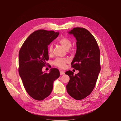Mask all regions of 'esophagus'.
Returning <instances> with one entry per match:
<instances>
[{
  "label": "esophagus",
  "instance_id": "34e87169",
  "mask_svg": "<svg viewBox=\"0 0 121 121\" xmlns=\"http://www.w3.org/2000/svg\"><path fill=\"white\" fill-rule=\"evenodd\" d=\"M65 74V72L63 71H60V75H64Z\"/></svg>",
  "mask_w": 121,
  "mask_h": 121
}]
</instances>
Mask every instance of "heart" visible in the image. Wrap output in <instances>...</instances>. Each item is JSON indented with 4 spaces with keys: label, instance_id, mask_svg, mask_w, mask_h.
Returning a JSON list of instances; mask_svg holds the SVG:
<instances>
[{
    "label": "heart",
    "instance_id": "obj_1",
    "mask_svg": "<svg viewBox=\"0 0 121 121\" xmlns=\"http://www.w3.org/2000/svg\"><path fill=\"white\" fill-rule=\"evenodd\" d=\"M59 43L61 44L65 49H69L72 45L71 40L66 37H63L58 41ZM48 52L49 55H51L53 52V44L51 43L48 47ZM68 62V59L66 58H56L54 61L53 64L61 68H64L66 64Z\"/></svg>",
    "mask_w": 121,
    "mask_h": 121
}]
</instances>
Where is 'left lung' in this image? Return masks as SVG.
Listing matches in <instances>:
<instances>
[{"instance_id":"left-lung-1","label":"left lung","mask_w":121,"mask_h":121,"mask_svg":"<svg viewBox=\"0 0 121 121\" xmlns=\"http://www.w3.org/2000/svg\"><path fill=\"white\" fill-rule=\"evenodd\" d=\"M69 33L73 34L77 41L76 53L71 65L79 73L74 75L70 70L65 72L70 78L66 90L72 98L80 100L89 96L96 85L101 68L100 50L96 39L88 30L77 27Z\"/></svg>"}]
</instances>
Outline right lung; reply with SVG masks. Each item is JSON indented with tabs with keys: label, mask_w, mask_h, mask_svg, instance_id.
Returning <instances> with one entry per match:
<instances>
[{
	"label": "right lung",
	"mask_w": 121,
	"mask_h": 121,
	"mask_svg": "<svg viewBox=\"0 0 121 121\" xmlns=\"http://www.w3.org/2000/svg\"><path fill=\"white\" fill-rule=\"evenodd\" d=\"M59 34L53 30H36L27 38L20 50L19 75L26 92L34 99L42 100L49 96L54 81L60 76L56 68H51L49 73L42 72L49 59L48 45Z\"/></svg>",
	"instance_id": "right-lung-1"
}]
</instances>
